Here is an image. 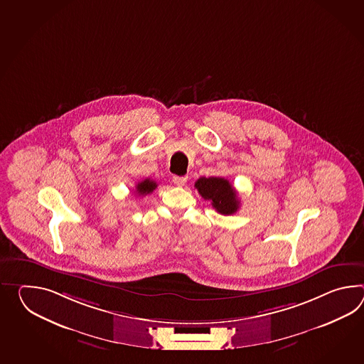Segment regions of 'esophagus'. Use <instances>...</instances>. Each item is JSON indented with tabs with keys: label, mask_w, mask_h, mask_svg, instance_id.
Here are the masks:
<instances>
[{
	"label": "esophagus",
	"mask_w": 364,
	"mask_h": 364,
	"mask_svg": "<svg viewBox=\"0 0 364 364\" xmlns=\"http://www.w3.org/2000/svg\"><path fill=\"white\" fill-rule=\"evenodd\" d=\"M186 176H173L172 181L175 186H183L186 183Z\"/></svg>",
	"instance_id": "1"
}]
</instances>
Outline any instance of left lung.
I'll use <instances>...</instances> for the list:
<instances>
[{
  "mask_svg": "<svg viewBox=\"0 0 364 364\" xmlns=\"http://www.w3.org/2000/svg\"><path fill=\"white\" fill-rule=\"evenodd\" d=\"M194 186L197 188L202 198L211 201V205L219 214L231 215L235 214L240 202L237 193L230 181L223 178H200Z\"/></svg>",
  "mask_w": 364,
  "mask_h": 364,
  "instance_id": "1",
  "label": "left lung"
}]
</instances>
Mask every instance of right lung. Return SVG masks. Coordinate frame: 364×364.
<instances>
[{
    "label": "right lung",
    "mask_w": 364,
    "mask_h": 364,
    "mask_svg": "<svg viewBox=\"0 0 364 364\" xmlns=\"http://www.w3.org/2000/svg\"><path fill=\"white\" fill-rule=\"evenodd\" d=\"M156 186H158V184H156L154 180L145 178V180L139 181L137 186H136V192H137L139 196H146V194L153 193V191Z\"/></svg>",
    "instance_id": "add662e5"
}]
</instances>
